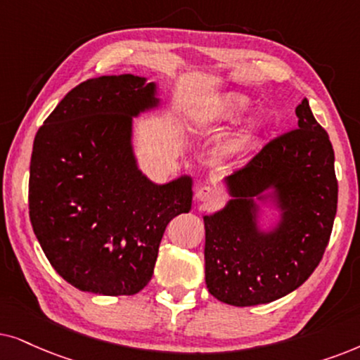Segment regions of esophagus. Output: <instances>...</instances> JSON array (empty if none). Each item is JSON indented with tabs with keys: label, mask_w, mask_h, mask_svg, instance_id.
<instances>
[{
	"label": "esophagus",
	"mask_w": 360,
	"mask_h": 360,
	"mask_svg": "<svg viewBox=\"0 0 360 360\" xmlns=\"http://www.w3.org/2000/svg\"><path fill=\"white\" fill-rule=\"evenodd\" d=\"M195 198H198L199 202H205V204H210L214 202V200L219 199V191L214 188V186H200L198 189V193H195Z\"/></svg>",
	"instance_id": "obj_1"
}]
</instances>
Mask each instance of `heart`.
I'll return each mask as SVG.
<instances>
[{
    "mask_svg": "<svg viewBox=\"0 0 360 360\" xmlns=\"http://www.w3.org/2000/svg\"><path fill=\"white\" fill-rule=\"evenodd\" d=\"M252 98L242 92H224L215 97H210L207 102L200 105L195 112L194 123L199 130H212L222 124L237 122L252 108ZM265 131V124L260 122H252L243 128L240 135L233 141V150L245 151L250 150L260 141Z\"/></svg>",
    "mask_w": 360,
    "mask_h": 360,
    "instance_id": "1",
    "label": "heart"
}]
</instances>
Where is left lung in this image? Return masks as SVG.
<instances>
[{
  "mask_svg": "<svg viewBox=\"0 0 360 360\" xmlns=\"http://www.w3.org/2000/svg\"><path fill=\"white\" fill-rule=\"evenodd\" d=\"M295 130L268 143L224 179L230 199L204 215L205 285L232 306L266 304L300 288L319 265L338 210L334 150L308 100ZM278 212L268 229L259 205Z\"/></svg>",
  "mask_w": 360,
  "mask_h": 360,
  "instance_id": "1",
  "label": "left lung"
}]
</instances>
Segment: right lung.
<instances>
[{
	"label": "right lung",
	"instance_id": "add662e5",
	"mask_svg": "<svg viewBox=\"0 0 360 360\" xmlns=\"http://www.w3.org/2000/svg\"><path fill=\"white\" fill-rule=\"evenodd\" d=\"M158 85L133 74L72 89L36 133L30 217L47 260L95 295H135L151 280L166 225L193 204V177L148 179L133 118L160 107Z\"/></svg>",
	"mask_w": 360,
	"mask_h": 360
}]
</instances>
